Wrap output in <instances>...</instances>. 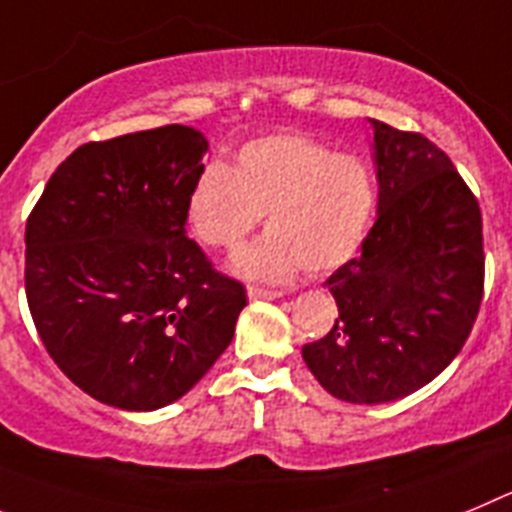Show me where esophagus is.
<instances>
[{"label":"esophagus","mask_w":512,"mask_h":512,"mask_svg":"<svg viewBox=\"0 0 512 512\" xmlns=\"http://www.w3.org/2000/svg\"><path fill=\"white\" fill-rule=\"evenodd\" d=\"M247 296H250L252 301H273V298H280L283 293H280V290L260 288V285H250V288H247Z\"/></svg>","instance_id":"obj_1"}]
</instances>
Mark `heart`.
I'll use <instances>...</instances> for the list:
<instances>
[{"instance_id":"obj_1","label":"heart","mask_w":512,"mask_h":512,"mask_svg":"<svg viewBox=\"0 0 512 512\" xmlns=\"http://www.w3.org/2000/svg\"><path fill=\"white\" fill-rule=\"evenodd\" d=\"M377 206L370 165L306 135H270L239 147L234 168L206 163L186 201L188 227L211 250L245 245L265 214L267 237L237 260L250 278L303 267L326 273L352 260Z\"/></svg>"}]
</instances>
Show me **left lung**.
I'll use <instances>...</instances> for the list:
<instances>
[{
    "mask_svg": "<svg viewBox=\"0 0 512 512\" xmlns=\"http://www.w3.org/2000/svg\"><path fill=\"white\" fill-rule=\"evenodd\" d=\"M380 183L362 252L329 280L339 319L303 344L321 388L388 403L434 380L467 342L485 296L477 196L421 132L372 119Z\"/></svg>",
    "mask_w": 512,
    "mask_h": 512,
    "instance_id": "obj_1",
    "label": "left lung"
}]
</instances>
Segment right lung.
I'll return each mask as SVG.
<instances>
[{"label":"right lung","instance_id":"right-lung-1","mask_svg":"<svg viewBox=\"0 0 512 512\" xmlns=\"http://www.w3.org/2000/svg\"><path fill=\"white\" fill-rule=\"evenodd\" d=\"M209 142L183 124L86 142L27 216L25 293L63 375L101 403L155 411L229 347L245 285L186 237Z\"/></svg>","mask_w":512,"mask_h":512}]
</instances>
